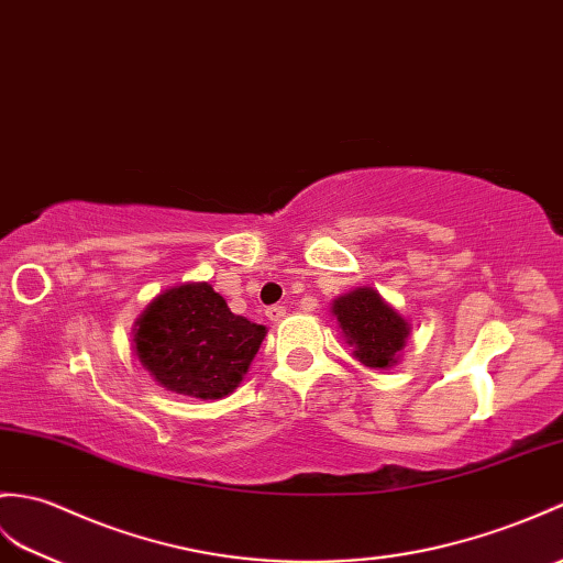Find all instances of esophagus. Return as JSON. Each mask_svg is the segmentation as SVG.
Returning a JSON list of instances; mask_svg holds the SVG:
<instances>
[{"instance_id":"esophagus-1","label":"esophagus","mask_w":563,"mask_h":563,"mask_svg":"<svg viewBox=\"0 0 563 563\" xmlns=\"http://www.w3.org/2000/svg\"><path fill=\"white\" fill-rule=\"evenodd\" d=\"M285 311H287V309H285L283 305H273V307L266 309V317H268L271 321H280V319L285 317Z\"/></svg>"}]
</instances>
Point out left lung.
I'll use <instances>...</instances> for the list:
<instances>
[{
	"instance_id": "obj_1",
	"label": "left lung",
	"mask_w": 563,
	"mask_h": 563,
	"mask_svg": "<svg viewBox=\"0 0 563 563\" xmlns=\"http://www.w3.org/2000/svg\"><path fill=\"white\" fill-rule=\"evenodd\" d=\"M333 317L355 357L369 369H388L410 335V323L372 287L333 299Z\"/></svg>"
}]
</instances>
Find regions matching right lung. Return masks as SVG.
Here are the masks:
<instances>
[{
  "label": "right lung",
  "instance_id": "1",
  "mask_svg": "<svg viewBox=\"0 0 563 563\" xmlns=\"http://www.w3.org/2000/svg\"><path fill=\"white\" fill-rule=\"evenodd\" d=\"M266 325L232 313L208 283L169 287L141 313L136 357L163 388L218 400L240 386Z\"/></svg>",
  "mask_w": 563,
  "mask_h": 563
}]
</instances>
